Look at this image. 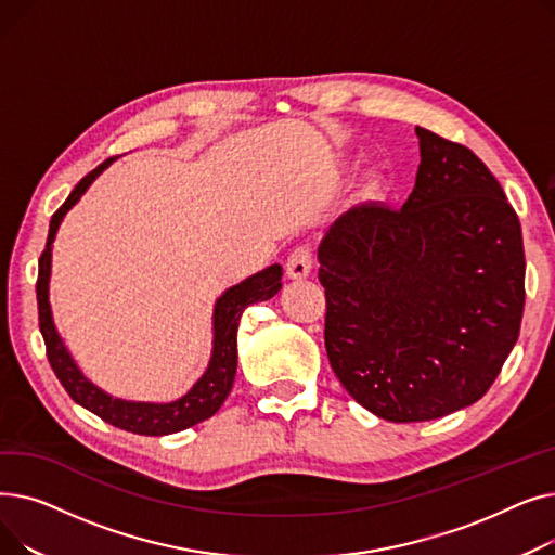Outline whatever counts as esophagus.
Listing matches in <instances>:
<instances>
[{"instance_id":"esophagus-1","label":"esophagus","mask_w":555,"mask_h":555,"mask_svg":"<svg viewBox=\"0 0 555 555\" xmlns=\"http://www.w3.org/2000/svg\"><path fill=\"white\" fill-rule=\"evenodd\" d=\"M312 272V254L308 247H297L293 254L287 256V262H285V274L287 279L293 281H301V279H308Z\"/></svg>"}]
</instances>
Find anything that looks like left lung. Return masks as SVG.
<instances>
[{
	"mask_svg": "<svg viewBox=\"0 0 555 555\" xmlns=\"http://www.w3.org/2000/svg\"><path fill=\"white\" fill-rule=\"evenodd\" d=\"M402 209L362 204L319 245L326 351L344 389L391 423L448 416L500 375L524 312L517 214L488 166L416 126Z\"/></svg>",
	"mask_w": 555,
	"mask_h": 555,
	"instance_id": "left-lung-1",
	"label": "left lung"
}]
</instances>
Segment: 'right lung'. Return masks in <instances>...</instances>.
<instances>
[{
  "mask_svg": "<svg viewBox=\"0 0 555 555\" xmlns=\"http://www.w3.org/2000/svg\"><path fill=\"white\" fill-rule=\"evenodd\" d=\"M114 159L103 162L96 170H92L87 178L78 182L65 204L57 209L49 224V238L47 247L40 256V272H38V312H40V333L47 344V358L57 375V380L65 387V391L74 398L85 410H90L105 423L121 427L132 434L143 436H166L193 427L202 421L211 418L222 402L227 400L233 377H236L238 366V322L241 314L247 306L256 301H268L281 289L283 268L279 262L260 270L245 281L227 287L224 293L214 304V339H211V358L207 369L197 377L195 385L178 400L170 402H143V400H124L114 398L112 393L96 387L90 377H87L76 360L72 358L69 348L65 346L61 333L53 322V310L49 301V283H51V256H53V241L55 233L61 229L69 209H74L80 197L94 184L99 175L112 166Z\"/></svg>",
  "mask_w": 555,
  "mask_h": 555,
  "instance_id": "add662e5",
  "label": "right lung"
}]
</instances>
